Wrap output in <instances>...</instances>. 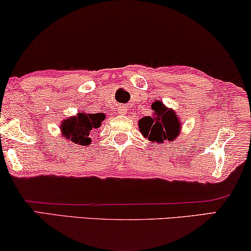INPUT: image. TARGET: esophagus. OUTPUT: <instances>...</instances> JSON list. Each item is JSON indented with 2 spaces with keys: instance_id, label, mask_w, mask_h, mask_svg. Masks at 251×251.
Listing matches in <instances>:
<instances>
[{
  "instance_id": "34e87169",
  "label": "esophagus",
  "mask_w": 251,
  "mask_h": 251,
  "mask_svg": "<svg viewBox=\"0 0 251 251\" xmlns=\"http://www.w3.org/2000/svg\"><path fill=\"white\" fill-rule=\"evenodd\" d=\"M119 112L122 113V114H125V113L126 112V107H125V106H121V107H120V109H119Z\"/></svg>"
}]
</instances>
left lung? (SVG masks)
Wrapping results in <instances>:
<instances>
[{"mask_svg": "<svg viewBox=\"0 0 251 251\" xmlns=\"http://www.w3.org/2000/svg\"><path fill=\"white\" fill-rule=\"evenodd\" d=\"M154 116H145L139 121V129L150 142H173L179 133L180 122L173 109H168L161 101L152 105Z\"/></svg>", "mask_w": 251, "mask_h": 251, "instance_id": "1", "label": "left lung"}]
</instances>
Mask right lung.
I'll return each mask as SVG.
<instances>
[{
    "label": "right lung",
    "instance_id": "obj_1",
    "mask_svg": "<svg viewBox=\"0 0 251 251\" xmlns=\"http://www.w3.org/2000/svg\"><path fill=\"white\" fill-rule=\"evenodd\" d=\"M104 119L105 115L102 113H78L76 116L65 120L61 125V133L65 138L71 139V142L83 146L89 145L91 143L90 135L95 129L100 126Z\"/></svg>",
    "mask_w": 251,
    "mask_h": 251
}]
</instances>
